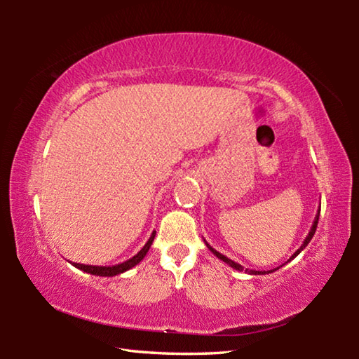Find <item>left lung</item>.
Wrapping results in <instances>:
<instances>
[{
  "label": "left lung",
  "instance_id": "left-lung-1",
  "mask_svg": "<svg viewBox=\"0 0 359 359\" xmlns=\"http://www.w3.org/2000/svg\"><path fill=\"white\" fill-rule=\"evenodd\" d=\"M318 217H320V209L317 210V215H315V220H313V224H312V228H311V231H309V234H307V238L306 239H304V242H302V245L299 247V248H297V250L293 253V255H291V258L288 259V261H291V259H293V258H296L297 257V255H299L302 250H304V248H306L307 247V244H309V242H311L312 241V238H313V234H315V231H317V224H318ZM205 242V241H204ZM205 245H208V248H209V250L212 252V253H214L215 255V257L218 258V259H222L223 261V263H226V264H229L231 267H233V269H236V271H244V267H242L239 263H236V261H233V259H229L228 257H224V255H222L220 252H217L215 250V248H212L209 244H208V242H205ZM278 267H280V266H278ZM278 267H277V269H278ZM277 269H272V271H253V269H245V272H248V274H253V276H261V274H271V272H274V271H277Z\"/></svg>",
  "mask_w": 359,
  "mask_h": 359
}]
</instances>
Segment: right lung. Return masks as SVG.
Returning a JSON list of instances; mask_svg holds the SVG:
<instances>
[{
    "mask_svg": "<svg viewBox=\"0 0 359 359\" xmlns=\"http://www.w3.org/2000/svg\"><path fill=\"white\" fill-rule=\"evenodd\" d=\"M155 231L151 233L150 239L147 241V244H145L141 250H139L135 257L123 261V263L120 264H115V266H88V264H81V263H72V266L77 267V269H81L83 272H87V274H92V276H100V277H114V276H118V274H123V272L130 271L131 267H135L136 264L141 263L144 259L145 255H147L149 248L151 245V242L155 239Z\"/></svg>",
    "mask_w": 359,
    "mask_h": 359,
    "instance_id": "obj_1",
    "label": "right lung"
}]
</instances>
